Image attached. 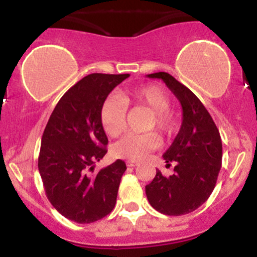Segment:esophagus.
I'll return each mask as SVG.
<instances>
[{
  "mask_svg": "<svg viewBox=\"0 0 257 257\" xmlns=\"http://www.w3.org/2000/svg\"><path fill=\"white\" fill-rule=\"evenodd\" d=\"M126 165H127L128 167H135V166H137V161H126Z\"/></svg>",
  "mask_w": 257,
  "mask_h": 257,
  "instance_id": "34e87169",
  "label": "esophagus"
}]
</instances>
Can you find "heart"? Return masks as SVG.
<instances>
[{"label":"heart","instance_id":"b5f03b06","mask_svg":"<svg viewBox=\"0 0 257 257\" xmlns=\"http://www.w3.org/2000/svg\"><path fill=\"white\" fill-rule=\"evenodd\" d=\"M127 103H136L151 111L150 128H157L164 135H171L176 128V120L169 111L171 107L170 96L159 86L147 85L126 90L121 96L112 95L103 101L100 113L101 123L108 136L117 137L125 130ZM159 145V136L155 132L128 134L113 145L112 152L120 159L137 161L157 149Z\"/></svg>","mask_w":257,"mask_h":257}]
</instances>
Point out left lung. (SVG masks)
<instances>
[{
	"mask_svg": "<svg viewBox=\"0 0 257 257\" xmlns=\"http://www.w3.org/2000/svg\"><path fill=\"white\" fill-rule=\"evenodd\" d=\"M160 78L182 107V123L171 146L162 155L166 166L174 162V175L160 170L146 185L150 205L169 216L186 215L199 209L214 191L222 161V142L209 111L191 90L167 72L147 75Z\"/></svg>",
	"mask_w": 257,
	"mask_h": 257,
	"instance_id": "1",
	"label": "left lung"
}]
</instances>
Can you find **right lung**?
Listing matches in <instances>:
<instances>
[{
  "label": "right lung",
  "instance_id": "add662e5",
  "mask_svg": "<svg viewBox=\"0 0 257 257\" xmlns=\"http://www.w3.org/2000/svg\"><path fill=\"white\" fill-rule=\"evenodd\" d=\"M123 75L91 73L61 97L43 131L39 171L46 196L71 221L90 223L113 210L126 164H113L93 174L106 155L108 140L101 123V106Z\"/></svg>",
  "mask_w": 257,
  "mask_h": 257
}]
</instances>
